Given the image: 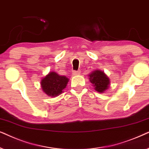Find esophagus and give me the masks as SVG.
<instances>
[{"label": "esophagus", "mask_w": 149, "mask_h": 149, "mask_svg": "<svg viewBox=\"0 0 149 149\" xmlns=\"http://www.w3.org/2000/svg\"><path fill=\"white\" fill-rule=\"evenodd\" d=\"M73 74L74 75H78V74H80V70H78V71H73Z\"/></svg>", "instance_id": "obj_1"}]
</instances>
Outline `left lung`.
<instances>
[{
  "instance_id": "1",
  "label": "left lung",
  "mask_w": 149,
  "mask_h": 149,
  "mask_svg": "<svg viewBox=\"0 0 149 149\" xmlns=\"http://www.w3.org/2000/svg\"><path fill=\"white\" fill-rule=\"evenodd\" d=\"M90 82L95 86V90L100 93L104 92L108 88L110 80L104 72L100 70H95L89 74Z\"/></svg>"
}]
</instances>
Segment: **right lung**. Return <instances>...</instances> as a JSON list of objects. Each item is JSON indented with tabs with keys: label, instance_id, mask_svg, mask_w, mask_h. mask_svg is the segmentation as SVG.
<instances>
[{
	"label": "right lung",
	"instance_id": "right-lung-1",
	"mask_svg": "<svg viewBox=\"0 0 149 149\" xmlns=\"http://www.w3.org/2000/svg\"><path fill=\"white\" fill-rule=\"evenodd\" d=\"M68 81L67 77L59 76L56 72H51L42 79L41 85L45 94L55 97L62 93Z\"/></svg>",
	"mask_w": 149,
	"mask_h": 149
}]
</instances>
